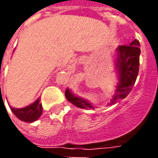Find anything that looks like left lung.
<instances>
[{"label": "left lung", "instance_id": "8db88e82", "mask_svg": "<svg viewBox=\"0 0 158 158\" xmlns=\"http://www.w3.org/2000/svg\"><path fill=\"white\" fill-rule=\"evenodd\" d=\"M115 53V69L118 81L117 83L116 89L109 105L124 99L129 95L135 83L139 67V42L135 40L129 45H119L116 49ZM65 96L70 102L79 108H95L89 101L77 96L69 89H66Z\"/></svg>", "mask_w": 158, "mask_h": 158}]
</instances>
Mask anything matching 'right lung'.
I'll list each match as a JSON object with an SVG mask.
<instances>
[{"mask_svg": "<svg viewBox=\"0 0 158 158\" xmlns=\"http://www.w3.org/2000/svg\"><path fill=\"white\" fill-rule=\"evenodd\" d=\"M12 112L17 118L23 122L33 123L36 121L41 116L42 106L40 102V99L36 100L35 102L23 108H14L10 106Z\"/></svg>", "mask_w": 158, "mask_h": 158, "instance_id": "add662e5", "label": "right lung"}]
</instances>
